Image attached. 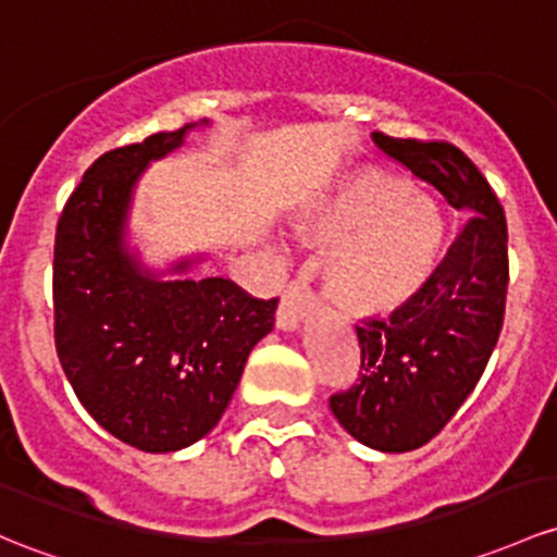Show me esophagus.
Wrapping results in <instances>:
<instances>
[{
  "label": "esophagus",
  "mask_w": 557,
  "mask_h": 557,
  "mask_svg": "<svg viewBox=\"0 0 557 557\" xmlns=\"http://www.w3.org/2000/svg\"><path fill=\"white\" fill-rule=\"evenodd\" d=\"M314 296L309 294L307 288L294 283L285 288L283 298H280V309H277V318H274V325L277 331H298L304 320L314 312Z\"/></svg>",
  "instance_id": "obj_1"
}]
</instances>
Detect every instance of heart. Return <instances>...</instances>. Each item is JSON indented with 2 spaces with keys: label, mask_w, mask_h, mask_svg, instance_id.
<instances>
[{
  "label": "heart",
  "mask_w": 557,
  "mask_h": 557,
  "mask_svg": "<svg viewBox=\"0 0 557 557\" xmlns=\"http://www.w3.org/2000/svg\"><path fill=\"white\" fill-rule=\"evenodd\" d=\"M294 237L331 250L325 294L357 320L411 307L441 267L448 224L432 197L373 168L347 173L294 219Z\"/></svg>",
  "instance_id": "obj_1"
}]
</instances>
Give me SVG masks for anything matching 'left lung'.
<instances>
[{
  "label": "left lung",
  "instance_id": "8db88e82",
  "mask_svg": "<svg viewBox=\"0 0 557 557\" xmlns=\"http://www.w3.org/2000/svg\"><path fill=\"white\" fill-rule=\"evenodd\" d=\"M371 140L470 219L411 307L357 327L366 373L331 397L333 417L357 443L406 454L448 424L499 342L510 277L507 224L488 181L456 146L384 133Z\"/></svg>",
  "mask_w": 557,
  "mask_h": 557
}]
</instances>
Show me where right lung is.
I'll use <instances>...</instances> for the list:
<instances>
[{"instance_id": "add662e5", "label": "right lung", "mask_w": 557, "mask_h": 557, "mask_svg": "<svg viewBox=\"0 0 557 557\" xmlns=\"http://www.w3.org/2000/svg\"><path fill=\"white\" fill-rule=\"evenodd\" d=\"M210 125L191 122L107 151L58 219V360L87 413L146 454H173L219 424L277 309V298L259 301L232 280L195 274L208 253L154 267L133 239L138 181Z\"/></svg>"}]
</instances>
